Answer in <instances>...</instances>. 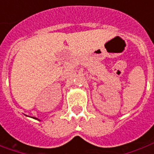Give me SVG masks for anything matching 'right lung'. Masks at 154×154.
<instances>
[{
  "mask_svg": "<svg viewBox=\"0 0 154 154\" xmlns=\"http://www.w3.org/2000/svg\"><path fill=\"white\" fill-rule=\"evenodd\" d=\"M34 119H38V120H39V119H38V118H35V117H34ZM39 121H40V120H39Z\"/></svg>",
  "mask_w": 154,
  "mask_h": 154,
  "instance_id": "1",
  "label": "right lung"
}]
</instances>
